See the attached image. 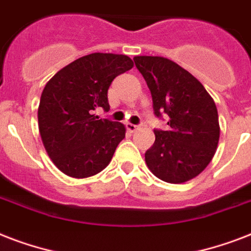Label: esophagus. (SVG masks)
<instances>
[{
  "label": "esophagus",
  "mask_w": 251,
  "mask_h": 251,
  "mask_svg": "<svg viewBox=\"0 0 251 251\" xmlns=\"http://www.w3.org/2000/svg\"><path fill=\"white\" fill-rule=\"evenodd\" d=\"M139 127H141L139 125H134V124H126V129L129 130L130 133H134V131H137V130H139Z\"/></svg>",
  "instance_id": "34e87169"
}]
</instances>
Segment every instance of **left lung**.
Instances as JSON below:
<instances>
[{
    "instance_id": "obj_1",
    "label": "left lung",
    "mask_w": 251,
    "mask_h": 251,
    "mask_svg": "<svg viewBox=\"0 0 251 251\" xmlns=\"http://www.w3.org/2000/svg\"><path fill=\"white\" fill-rule=\"evenodd\" d=\"M134 62L151 91L155 116L169 117V129L153 130L155 143L146 151V164L165 182H186L210 164L218 147L214 99L197 78L168 58L137 56Z\"/></svg>"
}]
</instances>
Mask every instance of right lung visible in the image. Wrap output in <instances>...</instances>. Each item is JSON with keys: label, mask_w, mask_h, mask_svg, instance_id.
I'll list each match as a JSON object with an SVG mask.
<instances>
[{"label": "right lung", "mask_w": 251, "mask_h": 251, "mask_svg": "<svg viewBox=\"0 0 251 251\" xmlns=\"http://www.w3.org/2000/svg\"><path fill=\"white\" fill-rule=\"evenodd\" d=\"M133 66L125 54L92 53L61 69L45 84L37 110L39 130L49 157L65 175L86 178L110 163L125 138V126L99 118L94 110H109L110 83Z\"/></svg>", "instance_id": "right-lung-1"}]
</instances>
